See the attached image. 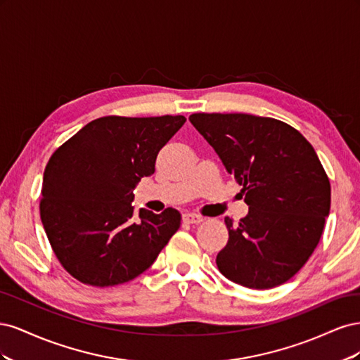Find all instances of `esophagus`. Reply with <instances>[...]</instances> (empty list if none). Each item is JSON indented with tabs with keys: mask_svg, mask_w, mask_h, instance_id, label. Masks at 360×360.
Masks as SVG:
<instances>
[{
	"mask_svg": "<svg viewBox=\"0 0 360 360\" xmlns=\"http://www.w3.org/2000/svg\"><path fill=\"white\" fill-rule=\"evenodd\" d=\"M183 221L186 224H201L202 217L200 214H195V213H184Z\"/></svg>",
	"mask_w": 360,
	"mask_h": 360,
	"instance_id": "34e87169",
	"label": "esophagus"
}]
</instances>
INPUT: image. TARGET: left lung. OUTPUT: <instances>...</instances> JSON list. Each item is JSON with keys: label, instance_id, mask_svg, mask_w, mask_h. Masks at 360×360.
Segmentation results:
<instances>
[{"label": "left lung", "instance_id": "left-lung-1", "mask_svg": "<svg viewBox=\"0 0 360 360\" xmlns=\"http://www.w3.org/2000/svg\"><path fill=\"white\" fill-rule=\"evenodd\" d=\"M226 171L240 184L249 213L233 225L216 257L236 284L269 290L284 284L317 248L330 210V181L299 130L270 117L192 114Z\"/></svg>", "mask_w": 360, "mask_h": 360}]
</instances>
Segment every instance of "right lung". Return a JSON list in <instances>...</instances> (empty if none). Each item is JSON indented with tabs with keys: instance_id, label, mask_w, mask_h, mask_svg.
<instances>
[{
	"instance_id": "1",
	"label": "right lung",
	"mask_w": 360,
	"mask_h": 360,
	"mask_svg": "<svg viewBox=\"0 0 360 360\" xmlns=\"http://www.w3.org/2000/svg\"><path fill=\"white\" fill-rule=\"evenodd\" d=\"M183 115L93 120L60 146L43 174L40 219L53 254L75 279L114 287L139 276L177 233L176 209L134 212L136 183Z\"/></svg>"
}]
</instances>
